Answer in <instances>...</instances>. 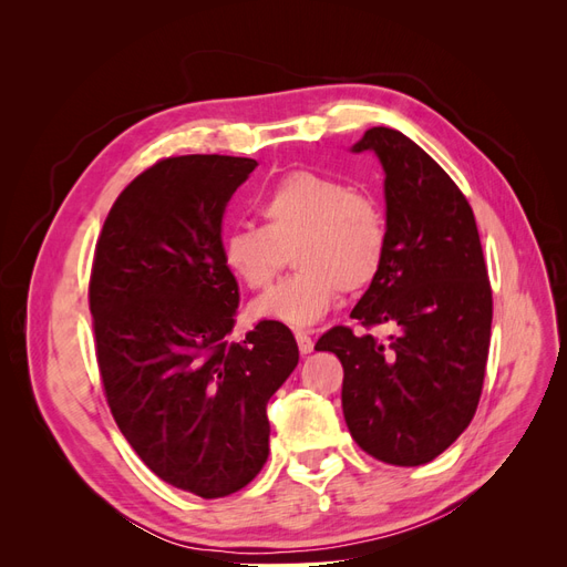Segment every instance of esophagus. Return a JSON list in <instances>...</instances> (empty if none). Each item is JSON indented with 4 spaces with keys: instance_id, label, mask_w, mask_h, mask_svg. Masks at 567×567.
Wrapping results in <instances>:
<instances>
[{
    "instance_id": "34e87169",
    "label": "esophagus",
    "mask_w": 567,
    "mask_h": 567,
    "mask_svg": "<svg viewBox=\"0 0 567 567\" xmlns=\"http://www.w3.org/2000/svg\"><path fill=\"white\" fill-rule=\"evenodd\" d=\"M296 340H298V348L302 354H310L315 350V340L307 331H296Z\"/></svg>"
}]
</instances>
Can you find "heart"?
<instances>
[{"instance_id":"heart-1","label":"heart","mask_w":567,"mask_h":567,"mask_svg":"<svg viewBox=\"0 0 567 567\" xmlns=\"http://www.w3.org/2000/svg\"><path fill=\"white\" fill-rule=\"evenodd\" d=\"M262 229L221 238V262L250 290L277 279L284 252L298 269L252 305L255 317L305 329L331 310L338 293L367 290L385 265L388 219L373 196L315 169H290L255 200Z\"/></svg>"}]
</instances>
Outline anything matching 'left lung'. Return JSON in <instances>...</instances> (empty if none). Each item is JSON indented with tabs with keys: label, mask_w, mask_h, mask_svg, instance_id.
Returning <instances> with one entry per match:
<instances>
[{
	"label": "left lung",
	"mask_w": 567,
	"mask_h": 567,
	"mask_svg": "<svg viewBox=\"0 0 567 567\" xmlns=\"http://www.w3.org/2000/svg\"><path fill=\"white\" fill-rule=\"evenodd\" d=\"M354 151H373L385 169L388 255L350 317L398 333L379 340L333 326L315 350L340 359L342 414L359 447L392 466H421L475 416L492 286L473 208L419 144L371 127Z\"/></svg>",
	"instance_id": "8db88e82"
}]
</instances>
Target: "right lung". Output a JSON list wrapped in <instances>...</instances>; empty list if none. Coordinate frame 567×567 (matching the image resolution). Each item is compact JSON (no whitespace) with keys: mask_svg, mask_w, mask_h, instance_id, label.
<instances>
[{"mask_svg":"<svg viewBox=\"0 0 567 567\" xmlns=\"http://www.w3.org/2000/svg\"><path fill=\"white\" fill-rule=\"evenodd\" d=\"M257 163L173 156L136 175L99 234L90 277L106 402L146 466L203 499L246 487L269 454L267 402L298 367L288 326L231 342L238 284L221 215Z\"/></svg>","mask_w":567,"mask_h":567,"instance_id":"add662e5","label":"right lung"}]
</instances>
